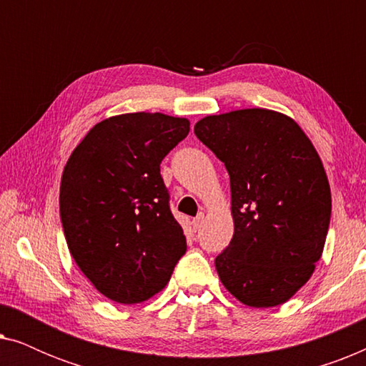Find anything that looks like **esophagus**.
<instances>
[{"label":"esophagus","mask_w":366,"mask_h":366,"mask_svg":"<svg viewBox=\"0 0 366 366\" xmlns=\"http://www.w3.org/2000/svg\"><path fill=\"white\" fill-rule=\"evenodd\" d=\"M203 218H204V214H203V213H199L197 218H193V222H192V227H193V229H198L199 227H202Z\"/></svg>","instance_id":"34e87169"}]
</instances>
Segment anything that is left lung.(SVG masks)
<instances>
[{
	"label": "left lung",
	"mask_w": 366,
	"mask_h": 366,
	"mask_svg": "<svg viewBox=\"0 0 366 366\" xmlns=\"http://www.w3.org/2000/svg\"><path fill=\"white\" fill-rule=\"evenodd\" d=\"M194 134L229 174L234 232L214 259L223 287L252 308L288 302L312 278L332 214L313 143L293 118L267 108L209 114Z\"/></svg>",
	"instance_id": "left-lung-1"
}]
</instances>
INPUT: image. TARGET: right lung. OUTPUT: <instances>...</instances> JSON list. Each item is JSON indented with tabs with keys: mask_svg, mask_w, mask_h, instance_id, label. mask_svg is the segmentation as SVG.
<instances>
[{
	"mask_svg": "<svg viewBox=\"0 0 366 366\" xmlns=\"http://www.w3.org/2000/svg\"><path fill=\"white\" fill-rule=\"evenodd\" d=\"M188 132L187 118L117 114L89 129L63 169L59 213L68 249L113 302L154 297L187 252L159 163Z\"/></svg>",
	"mask_w": 366,
	"mask_h": 366,
	"instance_id": "1",
	"label": "right lung"
}]
</instances>
